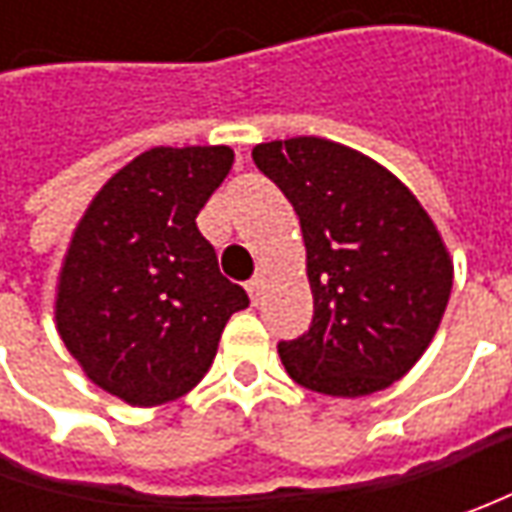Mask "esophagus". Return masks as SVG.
<instances>
[{
  "label": "esophagus",
  "mask_w": 512,
  "mask_h": 512,
  "mask_svg": "<svg viewBox=\"0 0 512 512\" xmlns=\"http://www.w3.org/2000/svg\"><path fill=\"white\" fill-rule=\"evenodd\" d=\"M245 287H247L250 302H253V305H259V302H262V293H265V276H262V273H256Z\"/></svg>",
  "instance_id": "obj_1"
}]
</instances>
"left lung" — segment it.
I'll use <instances>...</instances> for the list:
<instances>
[{"label":"left lung","mask_w":512,"mask_h":512,"mask_svg":"<svg viewBox=\"0 0 512 512\" xmlns=\"http://www.w3.org/2000/svg\"><path fill=\"white\" fill-rule=\"evenodd\" d=\"M253 162L293 205L313 322L279 344L287 376L325 396H370L422 359L453 287V259L422 202L379 162L322 136L276 139Z\"/></svg>","instance_id":"1"}]
</instances>
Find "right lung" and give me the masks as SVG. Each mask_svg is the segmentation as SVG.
I'll list each match as a JSON object with an SVG mask.
<instances>
[{"label":"right lung","mask_w":512,"mask_h":512,"mask_svg":"<svg viewBox=\"0 0 512 512\" xmlns=\"http://www.w3.org/2000/svg\"><path fill=\"white\" fill-rule=\"evenodd\" d=\"M233 165L227 145L150 148L85 207L56 276V330L90 382L156 407L190 393L227 319L250 305L196 227Z\"/></svg>","instance_id":"add662e5"}]
</instances>
